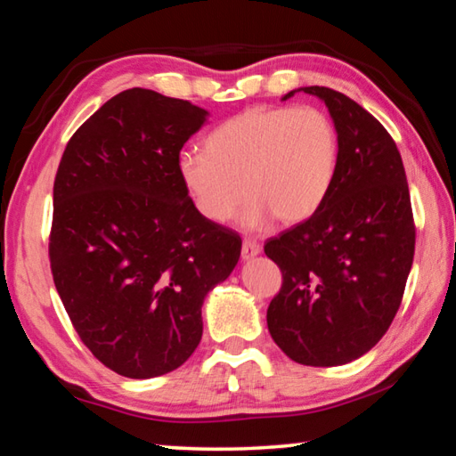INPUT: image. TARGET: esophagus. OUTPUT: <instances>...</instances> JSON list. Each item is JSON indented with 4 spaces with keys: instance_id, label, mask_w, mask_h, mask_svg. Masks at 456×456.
Returning <instances> with one entry per match:
<instances>
[{
    "instance_id": "34e87169",
    "label": "esophagus",
    "mask_w": 456,
    "mask_h": 456,
    "mask_svg": "<svg viewBox=\"0 0 456 456\" xmlns=\"http://www.w3.org/2000/svg\"><path fill=\"white\" fill-rule=\"evenodd\" d=\"M259 253H261V245L257 241H253V239H245L241 245V257L251 259V257L259 256Z\"/></svg>"
}]
</instances>
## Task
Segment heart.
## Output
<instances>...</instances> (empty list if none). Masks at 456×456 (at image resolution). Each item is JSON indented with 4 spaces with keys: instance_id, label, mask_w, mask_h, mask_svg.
<instances>
[{
    "instance_id": "obj_1",
    "label": "heart",
    "mask_w": 456,
    "mask_h": 456,
    "mask_svg": "<svg viewBox=\"0 0 456 456\" xmlns=\"http://www.w3.org/2000/svg\"><path fill=\"white\" fill-rule=\"evenodd\" d=\"M339 136L315 106H253L207 136L205 152H183L179 176L195 209L225 223L247 199L241 225L267 227L275 217L297 225L320 209L336 179Z\"/></svg>"
}]
</instances>
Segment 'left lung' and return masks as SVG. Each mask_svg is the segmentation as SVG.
Segmentation results:
<instances>
[{
  "instance_id": "left-lung-1",
  "label": "left lung",
  "mask_w": 456,
  "mask_h": 456,
  "mask_svg": "<svg viewBox=\"0 0 456 456\" xmlns=\"http://www.w3.org/2000/svg\"><path fill=\"white\" fill-rule=\"evenodd\" d=\"M299 90L326 102L339 160L320 209L265 243L283 275L267 328L297 364L339 366L364 356L390 328L412 267L416 229L388 130L342 92Z\"/></svg>"
}]
</instances>
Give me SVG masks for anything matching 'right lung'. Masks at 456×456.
<instances>
[{
    "instance_id": "right-lung-1",
    "label": "right lung",
    "mask_w": 456,
    "mask_h": 456,
    "mask_svg": "<svg viewBox=\"0 0 456 456\" xmlns=\"http://www.w3.org/2000/svg\"><path fill=\"white\" fill-rule=\"evenodd\" d=\"M207 110L130 88L76 130L53 181L50 267L74 330L126 378L179 368L203 336L205 296L241 256L235 231L184 191L183 144Z\"/></svg>"
}]
</instances>
